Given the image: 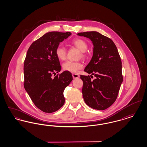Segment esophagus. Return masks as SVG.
<instances>
[{"label":"esophagus","instance_id":"1","mask_svg":"<svg viewBox=\"0 0 147 147\" xmlns=\"http://www.w3.org/2000/svg\"><path fill=\"white\" fill-rule=\"evenodd\" d=\"M72 76H73V78L74 79H77V78H79V75H78V74H72Z\"/></svg>","mask_w":147,"mask_h":147}]
</instances>
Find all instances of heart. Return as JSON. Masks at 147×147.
<instances>
[{
  "mask_svg": "<svg viewBox=\"0 0 147 147\" xmlns=\"http://www.w3.org/2000/svg\"><path fill=\"white\" fill-rule=\"evenodd\" d=\"M71 43L82 52V57H85V52L86 51L88 48V45L86 42L84 40L81 38H76L71 41ZM57 57L61 61H64L66 58L67 51L65 48L61 45L57 46L55 50ZM63 70L67 71L71 73H76L78 70H79L83 67V64L80 62H73L70 61H68L64 63L62 65Z\"/></svg>",
  "mask_w": 147,
  "mask_h": 147,
  "instance_id": "1",
  "label": "heart"
}]
</instances>
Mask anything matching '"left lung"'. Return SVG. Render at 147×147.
<instances>
[{"instance_id":"1","label":"left lung","mask_w":147,"mask_h":147,"mask_svg":"<svg viewBox=\"0 0 147 147\" xmlns=\"http://www.w3.org/2000/svg\"><path fill=\"white\" fill-rule=\"evenodd\" d=\"M77 35L89 38L94 46L91 61L84 71L91 74L90 77L94 75L96 79L91 80L89 76H80L83 82L84 101L94 109L104 110L115 102L123 82L118 50L110 38L96 31L80 32Z\"/></svg>"}]
</instances>
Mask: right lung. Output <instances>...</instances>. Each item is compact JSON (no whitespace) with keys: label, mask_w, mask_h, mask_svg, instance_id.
<instances>
[{"label":"right lung","mask_w":147,"mask_h":147,"mask_svg":"<svg viewBox=\"0 0 147 147\" xmlns=\"http://www.w3.org/2000/svg\"><path fill=\"white\" fill-rule=\"evenodd\" d=\"M71 33L52 31L46 33L29 47L24 65V88L35 106L43 112L58 110L65 102L63 92L73 80L71 73L61 70L55 50L59 43Z\"/></svg>","instance_id":"add662e5"}]
</instances>
